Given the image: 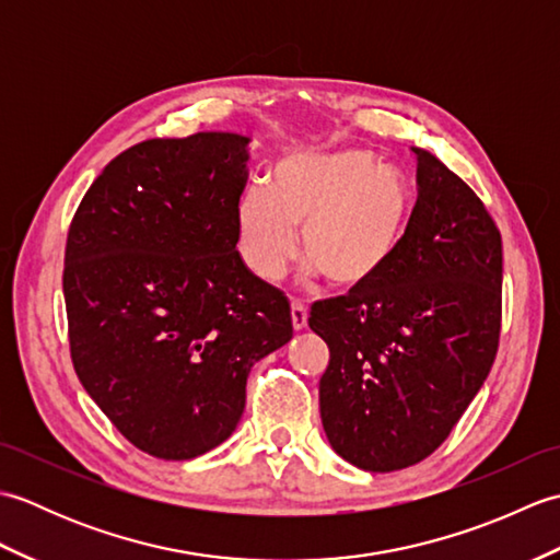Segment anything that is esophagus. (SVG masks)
<instances>
[{
  "mask_svg": "<svg viewBox=\"0 0 560 560\" xmlns=\"http://www.w3.org/2000/svg\"><path fill=\"white\" fill-rule=\"evenodd\" d=\"M291 323H293L295 331L303 329L307 325V307L301 301H293L291 303Z\"/></svg>",
  "mask_w": 560,
  "mask_h": 560,
  "instance_id": "obj_1",
  "label": "esophagus"
}]
</instances>
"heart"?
<instances>
[{
    "label": "heart",
    "instance_id": "1",
    "mask_svg": "<svg viewBox=\"0 0 560 560\" xmlns=\"http://www.w3.org/2000/svg\"><path fill=\"white\" fill-rule=\"evenodd\" d=\"M404 175L373 151H293L271 168L269 189L237 201L241 249L259 279L277 281L299 255L339 289L371 283L395 255L409 221Z\"/></svg>",
    "mask_w": 560,
    "mask_h": 560
}]
</instances>
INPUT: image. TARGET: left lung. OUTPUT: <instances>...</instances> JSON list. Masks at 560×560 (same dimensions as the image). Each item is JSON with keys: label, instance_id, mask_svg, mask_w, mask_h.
I'll return each mask as SVG.
<instances>
[{"label": "left lung", "instance_id": "8db88e82", "mask_svg": "<svg viewBox=\"0 0 560 560\" xmlns=\"http://www.w3.org/2000/svg\"><path fill=\"white\" fill-rule=\"evenodd\" d=\"M416 153L413 211L377 277L313 305L329 347L319 416L339 457L365 471L425 459L477 397L501 339L503 243L477 192Z\"/></svg>", "mask_w": 560, "mask_h": 560}]
</instances>
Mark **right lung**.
Instances as JSON below:
<instances>
[{"label": "right lung", "mask_w": 560, "mask_h": 560, "mask_svg": "<svg viewBox=\"0 0 560 560\" xmlns=\"http://www.w3.org/2000/svg\"><path fill=\"white\" fill-rule=\"evenodd\" d=\"M247 141H141L105 165L69 225L71 363L117 431L159 459L221 445L249 368L293 337L287 295L235 249Z\"/></svg>", "instance_id": "add662e5"}]
</instances>
